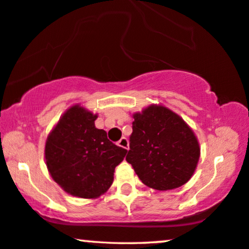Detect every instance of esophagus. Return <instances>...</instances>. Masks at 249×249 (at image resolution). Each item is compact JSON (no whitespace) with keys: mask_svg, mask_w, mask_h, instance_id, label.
Wrapping results in <instances>:
<instances>
[{"mask_svg":"<svg viewBox=\"0 0 249 249\" xmlns=\"http://www.w3.org/2000/svg\"><path fill=\"white\" fill-rule=\"evenodd\" d=\"M118 145L120 146V147H122V148H125V149H128V147H129V142H128V139L125 138V137H122L120 141L118 142Z\"/></svg>","mask_w":249,"mask_h":249,"instance_id":"1","label":"esophagus"}]
</instances>
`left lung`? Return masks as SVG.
I'll list each match as a JSON object with an SVG mask.
<instances>
[{"instance_id":"left-lung-1","label":"left lung","mask_w":249,"mask_h":249,"mask_svg":"<svg viewBox=\"0 0 249 249\" xmlns=\"http://www.w3.org/2000/svg\"><path fill=\"white\" fill-rule=\"evenodd\" d=\"M134 119L125 160L142 182L156 190L185 185L199 160V145L192 129L161 105H151Z\"/></svg>"}]
</instances>
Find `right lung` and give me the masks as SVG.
Listing matches in <instances>:
<instances>
[{"mask_svg": "<svg viewBox=\"0 0 249 249\" xmlns=\"http://www.w3.org/2000/svg\"><path fill=\"white\" fill-rule=\"evenodd\" d=\"M97 114L79 105L70 107L49 135L45 145L47 169L64 192L81 198H96L110 188L115 166L127 149L107 139L95 127Z\"/></svg>", "mask_w": 249, "mask_h": 249, "instance_id": "right-lung-1", "label": "right lung"}]
</instances>
